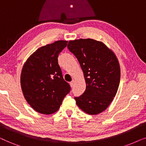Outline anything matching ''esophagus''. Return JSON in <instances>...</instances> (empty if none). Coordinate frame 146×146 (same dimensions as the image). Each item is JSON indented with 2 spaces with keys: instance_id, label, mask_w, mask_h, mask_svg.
Segmentation results:
<instances>
[{
  "instance_id": "obj_1",
  "label": "esophagus",
  "mask_w": 146,
  "mask_h": 146,
  "mask_svg": "<svg viewBox=\"0 0 146 146\" xmlns=\"http://www.w3.org/2000/svg\"><path fill=\"white\" fill-rule=\"evenodd\" d=\"M74 83H75V80H74V79H73V80H72L71 82H70V85H71V87H73V85H74Z\"/></svg>"
}]
</instances>
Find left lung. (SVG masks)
I'll use <instances>...</instances> for the list:
<instances>
[{"label":"left lung","mask_w":146,"mask_h":146,"mask_svg":"<svg viewBox=\"0 0 146 146\" xmlns=\"http://www.w3.org/2000/svg\"><path fill=\"white\" fill-rule=\"evenodd\" d=\"M67 47L80 64L86 83L77 106L89 115L106 110L117 93L120 67L115 53L104 42L91 38L70 40Z\"/></svg>","instance_id":"left-lung-1"}]
</instances>
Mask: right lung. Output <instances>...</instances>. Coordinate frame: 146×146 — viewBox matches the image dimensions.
Listing matches in <instances>:
<instances>
[{
	"label": "right lung",
	"instance_id": "right-lung-1",
	"mask_svg": "<svg viewBox=\"0 0 146 146\" xmlns=\"http://www.w3.org/2000/svg\"><path fill=\"white\" fill-rule=\"evenodd\" d=\"M67 40H57L38 48L23 65L21 85L23 96L31 108L40 113L57 111L71 90L58 64L59 54Z\"/></svg>",
	"mask_w": 146,
	"mask_h": 146
}]
</instances>
